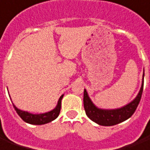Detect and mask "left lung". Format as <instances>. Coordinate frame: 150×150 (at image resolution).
Listing matches in <instances>:
<instances>
[{"instance_id":"1","label":"left lung","mask_w":150,"mask_h":150,"mask_svg":"<svg viewBox=\"0 0 150 150\" xmlns=\"http://www.w3.org/2000/svg\"><path fill=\"white\" fill-rule=\"evenodd\" d=\"M144 76V74H143V78ZM143 87H144V81H142V85L138 95L132 102H130L129 104L126 105L123 107L115 109V110H102L97 108L92 102L87 91L84 89L83 106H84L86 115L93 122H97V124L101 126H114L123 122L127 119H129L133 115L134 112L136 111L141 99Z\"/></svg>"}]
</instances>
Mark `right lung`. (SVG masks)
Masks as SVG:
<instances>
[{
  "instance_id": "right-lung-1",
  "label": "right lung",
  "mask_w": 150,
  "mask_h": 150,
  "mask_svg": "<svg viewBox=\"0 0 150 150\" xmlns=\"http://www.w3.org/2000/svg\"><path fill=\"white\" fill-rule=\"evenodd\" d=\"M63 97V95H62L58 100L57 105L53 110L47 112L45 114H39V115H33L27 111H23L13 105V107L18 113V115L21 117V119L26 122H28L30 124H35V125H42L48 122H52L53 120L57 119V116L59 115L61 110V105H62V99Z\"/></svg>"
}]
</instances>
